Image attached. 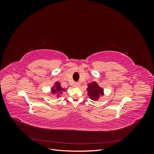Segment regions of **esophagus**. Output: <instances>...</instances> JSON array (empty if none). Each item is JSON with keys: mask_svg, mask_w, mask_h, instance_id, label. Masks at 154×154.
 I'll return each instance as SVG.
<instances>
[{"mask_svg": "<svg viewBox=\"0 0 154 154\" xmlns=\"http://www.w3.org/2000/svg\"><path fill=\"white\" fill-rule=\"evenodd\" d=\"M80 86V84L78 83H75L73 84V87H79Z\"/></svg>", "mask_w": 154, "mask_h": 154, "instance_id": "esophagus-1", "label": "esophagus"}]
</instances>
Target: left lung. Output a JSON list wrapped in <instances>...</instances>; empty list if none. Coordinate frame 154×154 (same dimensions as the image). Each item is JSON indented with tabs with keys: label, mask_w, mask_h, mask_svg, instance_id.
<instances>
[{
	"label": "left lung",
	"mask_w": 154,
	"mask_h": 154,
	"mask_svg": "<svg viewBox=\"0 0 154 154\" xmlns=\"http://www.w3.org/2000/svg\"><path fill=\"white\" fill-rule=\"evenodd\" d=\"M87 95L89 98L94 101L100 100L104 95V88L100 87L96 82H92L87 85Z\"/></svg>",
	"instance_id": "left-lung-1"
}]
</instances>
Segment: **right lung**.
Instances as JSON below:
<instances>
[{
  "label": "right lung",
  "mask_w": 154,
  "mask_h": 154,
  "mask_svg": "<svg viewBox=\"0 0 154 154\" xmlns=\"http://www.w3.org/2000/svg\"><path fill=\"white\" fill-rule=\"evenodd\" d=\"M68 89V87L67 88H63L61 87V84L59 82H55L54 85L51 87L50 89V93L52 94L56 98H59V97H61V94H63V92H66Z\"/></svg>",
  "instance_id": "add662e5"
}]
</instances>
